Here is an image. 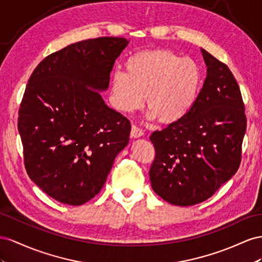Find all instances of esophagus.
Segmentation results:
<instances>
[{
    "label": "esophagus",
    "mask_w": 262,
    "mask_h": 262,
    "mask_svg": "<svg viewBox=\"0 0 262 262\" xmlns=\"http://www.w3.org/2000/svg\"><path fill=\"white\" fill-rule=\"evenodd\" d=\"M144 135V130L139 128L136 125H132V132H130V136L133 138H138Z\"/></svg>",
    "instance_id": "esophagus-1"
}]
</instances>
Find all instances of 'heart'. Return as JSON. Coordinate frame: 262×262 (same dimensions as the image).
Segmentation results:
<instances>
[{"label":"heart","mask_w":262,"mask_h":262,"mask_svg":"<svg viewBox=\"0 0 262 262\" xmlns=\"http://www.w3.org/2000/svg\"><path fill=\"white\" fill-rule=\"evenodd\" d=\"M203 82L201 66L168 49L135 52L126 59L124 72L111 79V103L121 113L139 110L146 95L149 117L163 123L180 121L195 103Z\"/></svg>","instance_id":"obj_1"}]
</instances>
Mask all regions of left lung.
I'll use <instances>...</instances> for the list:
<instances>
[{"instance_id": "left-lung-1", "label": "left lung", "mask_w": 262, "mask_h": 262, "mask_svg": "<svg viewBox=\"0 0 262 262\" xmlns=\"http://www.w3.org/2000/svg\"><path fill=\"white\" fill-rule=\"evenodd\" d=\"M203 88L182 119L151 134L152 190L170 204L202 203L233 177L242 161L247 118L241 89L227 64L202 49Z\"/></svg>"}]
</instances>
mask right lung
<instances>
[{
	"instance_id": "right-lung-1",
	"label": "right lung",
	"mask_w": 262,
	"mask_h": 262,
	"mask_svg": "<svg viewBox=\"0 0 262 262\" xmlns=\"http://www.w3.org/2000/svg\"><path fill=\"white\" fill-rule=\"evenodd\" d=\"M123 37L69 45L36 67L18 110L24 164L36 185L58 202L82 205L103 188L130 122L107 107L106 90Z\"/></svg>"
}]
</instances>
